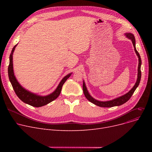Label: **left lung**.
<instances>
[{"mask_svg":"<svg viewBox=\"0 0 152 152\" xmlns=\"http://www.w3.org/2000/svg\"><path fill=\"white\" fill-rule=\"evenodd\" d=\"M125 35L126 36V37L127 38H129V39H131L132 44H133V46L134 47V50L136 53L137 57L139 58V65H138V74H137V81L135 83V85L134 86V87L131 89L130 91H129L127 94H124V95H122V96L118 97L116 99H115L112 100H110V101H106V102H101V101H99L95 100V99H94L93 97H92L91 96V95L89 94L88 91H87V87L86 86V84L84 83V81H83V92H84V94L85 95V97H86V99L88 100L89 102H92L94 104L96 105L99 107H115V106H119L123 104H124V103H126V102L128 101L130 98L131 97V96L132 95V94H134V91L136 89L137 87H138V86L139 85L140 81V79H141V70H140V67H141V64H142V61H141V58H140V56L139 53V52H137V50H136V48H135V37L134 36L131 34V33H126Z\"/></svg>","mask_w":152,"mask_h":152,"instance_id":"1","label":"left lung"}]
</instances>
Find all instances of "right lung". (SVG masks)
Here are the masks:
<instances>
[{"instance_id":"right-lung-1","label":"right lung","mask_w":152,"mask_h":152,"mask_svg":"<svg viewBox=\"0 0 152 152\" xmlns=\"http://www.w3.org/2000/svg\"><path fill=\"white\" fill-rule=\"evenodd\" d=\"M17 45H15L13 47L12 52L10 53V63H9V68H8V74H9V77L15 94H17L18 98L21 101L25 102V103H27V104L31 106H33L34 107H42L44 105L48 104V103H50L53 100H55L60 94L63 84L65 83V81L67 80L68 78L69 77V76L71 75V73L68 74V75L64 77L62 79V80L60 81V84L57 87V88L55 89V91L52 94L46 95V96H40V95H37L35 94H33L26 90L19 84V83L17 81V79H16L14 75L13 68V53L15 50V49L16 46H17Z\"/></svg>"}]
</instances>
